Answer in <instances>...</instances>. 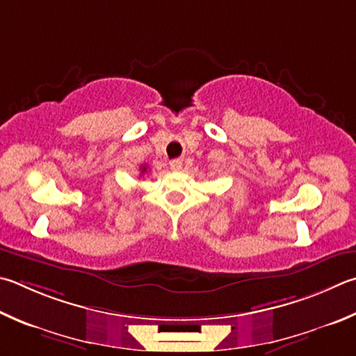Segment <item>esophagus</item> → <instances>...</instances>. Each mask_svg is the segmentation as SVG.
<instances>
[{
	"mask_svg": "<svg viewBox=\"0 0 356 356\" xmlns=\"http://www.w3.org/2000/svg\"><path fill=\"white\" fill-rule=\"evenodd\" d=\"M170 168L172 171H180V170H182V160H171Z\"/></svg>",
	"mask_w": 356,
	"mask_h": 356,
	"instance_id": "obj_1",
	"label": "esophagus"
}]
</instances>
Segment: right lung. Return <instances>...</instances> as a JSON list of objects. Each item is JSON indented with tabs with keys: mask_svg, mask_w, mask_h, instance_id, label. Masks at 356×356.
I'll use <instances>...</instances> for the list:
<instances>
[{
	"mask_svg": "<svg viewBox=\"0 0 356 356\" xmlns=\"http://www.w3.org/2000/svg\"><path fill=\"white\" fill-rule=\"evenodd\" d=\"M140 170H141V174H145V172H146V170H147V168H146V166H141Z\"/></svg>",
	"mask_w": 356,
	"mask_h": 356,
	"instance_id": "right-lung-1",
	"label": "right lung"
}]
</instances>
